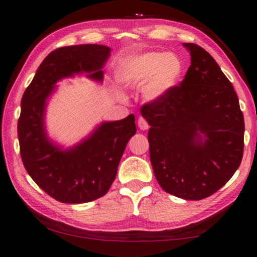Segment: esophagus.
<instances>
[{
    "mask_svg": "<svg viewBox=\"0 0 257 257\" xmlns=\"http://www.w3.org/2000/svg\"><path fill=\"white\" fill-rule=\"evenodd\" d=\"M138 127L141 128L142 130H147L149 128V124L147 122V120L143 118V116H141V118L138 119Z\"/></svg>",
    "mask_w": 257,
    "mask_h": 257,
    "instance_id": "esophagus-1",
    "label": "esophagus"
}]
</instances>
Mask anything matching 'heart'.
Returning a JSON list of instances; mask_svg holds the SVG:
<instances>
[{
	"label": "heart",
	"mask_w": 257,
	"mask_h": 257,
	"mask_svg": "<svg viewBox=\"0 0 257 257\" xmlns=\"http://www.w3.org/2000/svg\"><path fill=\"white\" fill-rule=\"evenodd\" d=\"M183 72L184 63L176 54L148 51L124 59L116 76L120 83L130 87L146 82L144 95L148 100H157L179 84Z\"/></svg>",
	"instance_id": "obj_1"
}]
</instances>
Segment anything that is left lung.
Returning <instances> with one entry per match:
<instances>
[{"label": "left lung", "mask_w": 257, "mask_h": 257, "mask_svg": "<svg viewBox=\"0 0 257 257\" xmlns=\"http://www.w3.org/2000/svg\"><path fill=\"white\" fill-rule=\"evenodd\" d=\"M183 46L191 55L183 81L145 103L141 112L151 125L149 157L162 189L201 200L222 188L240 165L244 115L234 87L211 55L195 44Z\"/></svg>", "instance_id": "left-lung-1"}]
</instances>
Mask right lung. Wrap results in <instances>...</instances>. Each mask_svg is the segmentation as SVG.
Wrapping results in <instances>:
<instances>
[{
	"label": "right lung",
	"mask_w": 257,
	"mask_h": 257,
	"mask_svg": "<svg viewBox=\"0 0 257 257\" xmlns=\"http://www.w3.org/2000/svg\"><path fill=\"white\" fill-rule=\"evenodd\" d=\"M110 48L78 45L55 49L37 69L21 100L18 121L20 154L28 174L51 198L63 203H84L108 192L127 143L136 134L135 115L104 122L91 137L68 151L48 142L44 128L46 100L63 77L86 72L103 78Z\"/></svg>",
	"instance_id": "add662e5"
}]
</instances>
